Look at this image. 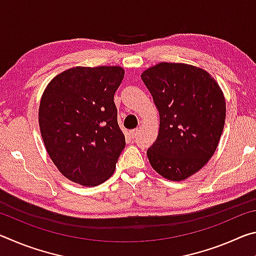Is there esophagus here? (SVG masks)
I'll return each mask as SVG.
<instances>
[{
	"label": "esophagus",
	"instance_id": "1",
	"mask_svg": "<svg viewBox=\"0 0 256 256\" xmlns=\"http://www.w3.org/2000/svg\"><path fill=\"white\" fill-rule=\"evenodd\" d=\"M138 132H140V130H138V128L131 130V131H130V136H131V138H136V136H138Z\"/></svg>",
	"mask_w": 256,
	"mask_h": 256
}]
</instances>
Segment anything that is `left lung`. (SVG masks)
<instances>
[{"label": "left lung", "instance_id": "left-lung-1", "mask_svg": "<svg viewBox=\"0 0 256 256\" xmlns=\"http://www.w3.org/2000/svg\"><path fill=\"white\" fill-rule=\"evenodd\" d=\"M141 79L160 115L158 138L146 151L154 170L170 180L196 174L214 156L226 120V102L206 71L159 63Z\"/></svg>", "mask_w": 256, "mask_h": 256}]
</instances>
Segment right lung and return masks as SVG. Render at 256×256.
Returning a JSON list of instances; mask_svg holds the SVG:
<instances>
[{
	"mask_svg": "<svg viewBox=\"0 0 256 256\" xmlns=\"http://www.w3.org/2000/svg\"><path fill=\"white\" fill-rule=\"evenodd\" d=\"M120 66H76L60 73L42 94L40 128L47 152L62 174L84 186L110 178L125 148L115 92Z\"/></svg>",
	"mask_w": 256,
	"mask_h": 256,
	"instance_id": "1",
	"label": "right lung"
}]
</instances>
